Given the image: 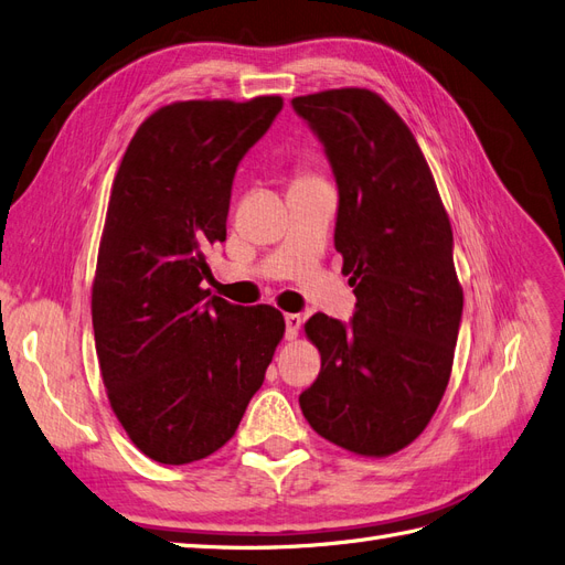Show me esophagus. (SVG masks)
I'll list each match as a JSON object with an SVG mask.
<instances>
[{
    "label": "esophagus",
    "instance_id": "1",
    "mask_svg": "<svg viewBox=\"0 0 565 565\" xmlns=\"http://www.w3.org/2000/svg\"><path fill=\"white\" fill-rule=\"evenodd\" d=\"M285 324H287V329H285V339H287V341H295V339L299 337V329H301V324H303L301 316H297V313H287V316H285Z\"/></svg>",
    "mask_w": 565,
    "mask_h": 565
}]
</instances>
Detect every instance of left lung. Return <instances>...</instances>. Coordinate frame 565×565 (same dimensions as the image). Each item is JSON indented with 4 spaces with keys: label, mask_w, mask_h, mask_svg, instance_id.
<instances>
[{
    "label": "left lung",
    "mask_w": 565,
    "mask_h": 565,
    "mask_svg": "<svg viewBox=\"0 0 565 565\" xmlns=\"http://www.w3.org/2000/svg\"><path fill=\"white\" fill-rule=\"evenodd\" d=\"M291 107L334 170V245L358 297L350 324L306 322L322 366L299 404L320 437L383 458L425 430L451 379L462 316L451 222L414 132L379 93L332 88Z\"/></svg>",
    "instance_id": "left-lung-1"
}]
</instances>
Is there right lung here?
I'll return each mask as SVG.
<instances>
[{
  "instance_id": "1",
  "label": "right lung",
  "mask_w": 565,
  "mask_h": 565,
  "mask_svg": "<svg viewBox=\"0 0 565 565\" xmlns=\"http://www.w3.org/2000/svg\"><path fill=\"white\" fill-rule=\"evenodd\" d=\"M280 109V95L166 105L116 170L90 299L95 350L116 418L157 462L222 449L285 334L278 308L201 287L207 247L226 241L233 174Z\"/></svg>"
}]
</instances>
